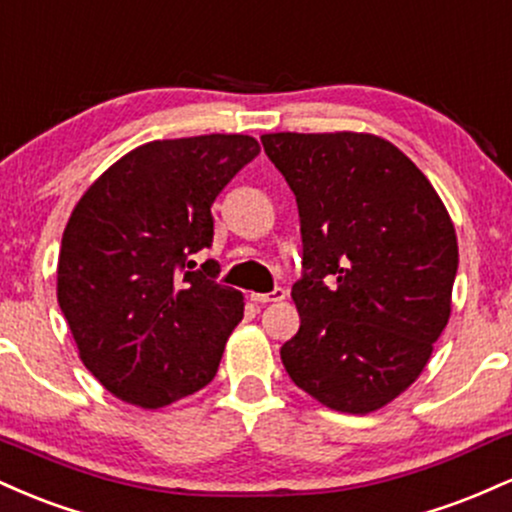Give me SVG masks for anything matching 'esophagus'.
Wrapping results in <instances>:
<instances>
[{
	"label": "esophagus",
	"instance_id": "1",
	"mask_svg": "<svg viewBox=\"0 0 512 512\" xmlns=\"http://www.w3.org/2000/svg\"><path fill=\"white\" fill-rule=\"evenodd\" d=\"M286 291L284 289H274L272 293H250V301L255 305H267V303H276L284 301Z\"/></svg>",
	"mask_w": 512,
	"mask_h": 512
}]
</instances>
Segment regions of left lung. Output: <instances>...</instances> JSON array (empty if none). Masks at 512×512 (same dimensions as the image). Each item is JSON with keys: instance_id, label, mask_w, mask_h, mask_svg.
I'll list each match as a JSON object with an SVG mask.
<instances>
[{"instance_id": "1", "label": "left lung", "mask_w": 512, "mask_h": 512, "mask_svg": "<svg viewBox=\"0 0 512 512\" xmlns=\"http://www.w3.org/2000/svg\"><path fill=\"white\" fill-rule=\"evenodd\" d=\"M260 139L301 216V327L281 346L286 373L334 411L383 409L419 378L450 320L460 257L448 209L375 134Z\"/></svg>"}]
</instances>
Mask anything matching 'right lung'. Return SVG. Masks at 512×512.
I'll return each mask as SVG.
<instances>
[{
	"instance_id": "right-lung-1",
	"label": "right lung",
	"mask_w": 512,
	"mask_h": 512,
	"mask_svg": "<svg viewBox=\"0 0 512 512\" xmlns=\"http://www.w3.org/2000/svg\"><path fill=\"white\" fill-rule=\"evenodd\" d=\"M260 154L248 134L158 139L113 163L69 216L57 303L81 361L105 390L142 409L202 390L243 320V293L190 255L214 238L211 204Z\"/></svg>"
}]
</instances>
